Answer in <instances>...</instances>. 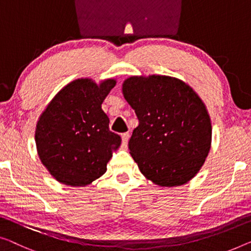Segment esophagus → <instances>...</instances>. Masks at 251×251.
<instances>
[{"instance_id": "34e87169", "label": "esophagus", "mask_w": 251, "mask_h": 251, "mask_svg": "<svg viewBox=\"0 0 251 251\" xmlns=\"http://www.w3.org/2000/svg\"><path fill=\"white\" fill-rule=\"evenodd\" d=\"M128 140H129V134L128 133H124L122 135V141H123V145L126 148L127 147V143H128Z\"/></svg>"}]
</instances>
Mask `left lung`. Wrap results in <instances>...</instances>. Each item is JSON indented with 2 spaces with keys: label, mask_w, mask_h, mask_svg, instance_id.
Masks as SVG:
<instances>
[{
  "label": "left lung",
  "mask_w": 251,
  "mask_h": 251,
  "mask_svg": "<svg viewBox=\"0 0 251 251\" xmlns=\"http://www.w3.org/2000/svg\"><path fill=\"white\" fill-rule=\"evenodd\" d=\"M123 96L138 126L128 149L142 175L160 187H179L195 177L212 144L206 106L188 83L168 75H133Z\"/></svg>",
  "instance_id": "8db88e82"
}]
</instances>
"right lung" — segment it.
Here are the masks:
<instances>
[{
	"instance_id": "add662e5",
	"label": "right lung",
	"mask_w": 251,
	"mask_h": 251,
	"mask_svg": "<svg viewBox=\"0 0 251 251\" xmlns=\"http://www.w3.org/2000/svg\"><path fill=\"white\" fill-rule=\"evenodd\" d=\"M116 78L71 81L40 114L35 141L40 161L63 185L85 187L107 171L122 138L109 130L101 104Z\"/></svg>"
}]
</instances>
